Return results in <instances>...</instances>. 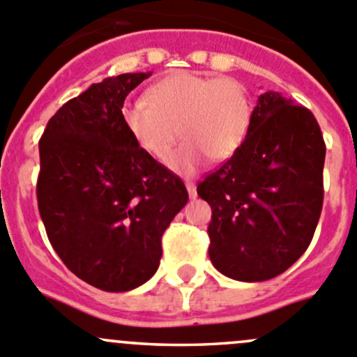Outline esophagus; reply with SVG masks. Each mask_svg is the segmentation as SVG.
<instances>
[{
  "mask_svg": "<svg viewBox=\"0 0 357 357\" xmlns=\"http://www.w3.org/2000/svg\"><path fill=\"white\" fill-rule=\"evenodd\" d=\"M186 190H188V195H190V199H195V197H197V188H195V183H192V181H186Z\"/></svg>",
  "mask_w": 357,
  "mask_h": 357,
  "instance_id": "esophagus-1",
  "label": "esophagus"
}]
</instances>
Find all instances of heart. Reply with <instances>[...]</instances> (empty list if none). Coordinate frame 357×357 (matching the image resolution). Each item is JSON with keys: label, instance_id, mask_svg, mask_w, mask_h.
Wrapping results in <instances>:
<instances>
[{"label": "heart", "instance_id": "b5f03b06", "mask_svg": "<svg viewBox=\"0 0 357 357\" xmlns=\"http://www.w3.org/2000/svg\"><path fill=\"white\" fill-rule=\"evenodd\" d=\"M146 99L123 106V123L137 146L160 162L179 136L185 137L169 160L179 174H193L209 157L213 162L231 158L251 129V96L234 78L178 71L155 83Z\"/></svg>", "mask_w": 357, "mask_h": 357}]
</instances>
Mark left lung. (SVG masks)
<instances>
[{"label": "left lung", "instance_id": "left-lung-1", "mask_svg": "<svg viewBox=\"0 0 357 357\" xmlns=\"http://www.w3.org/2000/svg\"><path fill=\"white\" fill-rule=\"evenodd\" d=\"M326 144L312 112L265 92L237 153L197 185L211 206L209 258L235 281L288 271L305 252L323 209Z\"/></svg>", "mask_w": 357, "mask_h": 357}]
</instances>
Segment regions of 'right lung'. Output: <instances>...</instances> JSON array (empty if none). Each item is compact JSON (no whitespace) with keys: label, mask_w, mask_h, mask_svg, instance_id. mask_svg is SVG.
Returning a JSON list of instances; mask_svg holds the SVG:
<instances>
[{"label":"right lung","mask_w":357,"mask_h":357,"mask_svg":"<svg viewBox=\"0 0 357 357\" xmlns=\"http://www.w3.org/2000/svg\"><path fill=\"white\" fill-rule=\"evenodd\" d=\"M151 73L92 83L48 120L40 139L38 209L69 271L102 291H129L157 272L162 235L188 202L181 179L141 150L123 101Z\"/></svg>","instance_id":"right-lung-1"}]
</instances>
